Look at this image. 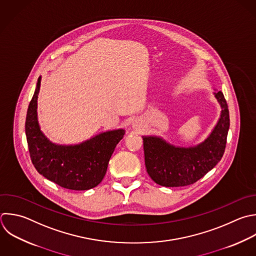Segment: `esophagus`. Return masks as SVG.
I'll use <instances>...</instances> for the list:
<instances>
[{
  "label": "esophagus",
  "instance_id": "1",
  "mask_svg": "<svg viewBox=\"0 0 256 256\" xmlns=\"http://www.w3.org/2000/svg\"><path fill=\"white\" fill-rule=\"evenodd\" d=\"M133 127L136 128V129H138V124H137V123H134V124H133Z\"/></svg>",
  "mask_w": 256,
  "mask_h": 256
}]
</instances>
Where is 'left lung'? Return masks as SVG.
<instances>
[{
    "mask_svg": "<svg viewBox=\"0 0 256 256\" xmlns=\"http://www.w3.org/2000/svg\"><path fill=\"white\" fill-rule=\"evenodd\" d=\"M221 107L209 136L190 147L174 146L159 136H143L145 166L151 179L165 187L187 186L209 172L222 158L229 130V111L221 91L213 93Z\"/></svg>",
    "mask_w": 256,
    "mask_h": 256,
    "instance_id": "obj_1",
    "label": "left lung"
}]
</instances>
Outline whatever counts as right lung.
<instances>
[{"mask_svg":"<svg viewBox=\"0 0 256 256\" xmlns=\"http://www.w3.org/2000/svg\"><path fill=\"white\" fill-rule=\"evenodd\" d=\"M41 76L29 104L26 117V136L32 163L48 180L71 190H88L104 178L116 145L125 134L124 129L100 133L75 145H59L50 141L38 122V95Z\"/></svg>","mask_w":256,"mask_h":256,"instance_id":"obj_1","label":"right lung"}]
</instances>
